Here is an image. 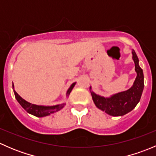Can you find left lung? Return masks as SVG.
I'll list each match as a JSON object with an SVG mask.
<instances>
[{
	"instance_id": "8db88e82",
	"label": "left lung",
	"mask_w": 156,
	"mask_h": 156,
	"mask_svg": "<svg viewBox=\"0 0 156 156\" xmlns=\"http://www.w3.org/2000/svg\"><path fill=\"white\" fill-rule=\"evenodd\" d=\"M132 59L134 62L136 77L133 85L127 90L103 97L97 94L90 87L91 96L94 104L99 109L112 116H122L133 109L140 100L144 88V76L143 69L139 65V59L132 49Z\"/></svg>"
}]
</instances>
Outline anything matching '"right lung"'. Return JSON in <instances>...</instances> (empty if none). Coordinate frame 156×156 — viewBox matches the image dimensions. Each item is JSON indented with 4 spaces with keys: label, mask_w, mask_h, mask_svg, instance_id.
<instances>
[{
    "label": "right lung",
    "mask_w": 156,
    "mask_h": 156,
    "mask_svg": "<svg viewBox=\"0 0 156 156\" xmlns=\"http://www.w3.org/2000/svg\"><path fill=\"white\" fill-rule=\"evenodd\" d=\"M76 82H74L71 84V86L66 91V97H68L70 94L71 91L72 90L73 87H75ZM12 90H13L14 94H15V97L18 103L21 105V106L29 114L32 115L36 116L38 118L45 117V116H48L50 115L53 114V113L59 112V110L62 109V108L65 106L66 103H60V104L54 105V106H43V105H36L32 104V103H29V102L26 101L24 99L22 98L16 92L15 89H14V84L12 83Z\"/></svg>",
    "instance_id": "right-lung-1"
}]
</instances>
